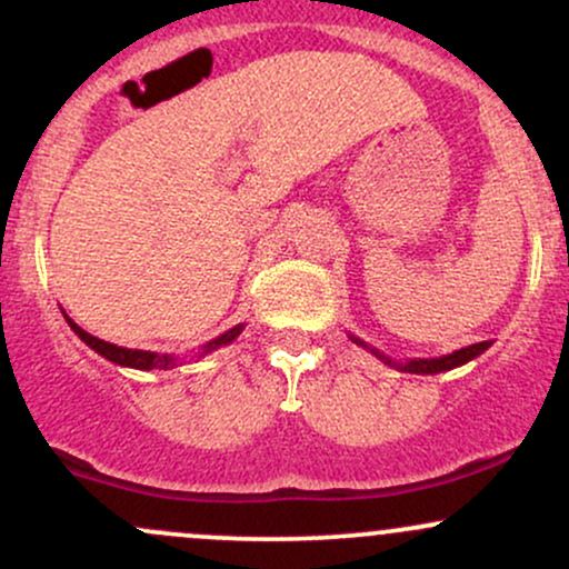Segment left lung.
Wrapping results in <instances>:
<instances>
[{
	"label": "left lung",
	"mask_w": 569,
	"mask_h": 569,
	"mask_svg": "<svg viewBox=\"0 0 569 569\" xmlns=\"http://www.w3.org/2000/svg\"><path fill=\"white\" fill-rule=\"evenodd\" d=\"M350 339L356 345H361V348H367L371 356L380 358L382 363H388V367H393L398 371H409V375H439V371H449V369H457L462 367V363L473 361V358H479L481 352H485L489 345L492 342H476V345H468V348H460L455 352H449V356H439V358H409V361H393L390 356H385L377 348H371V345L363 342L361 337L350 335Z\"/></svg>",
	"instance_id": "left-lung-1"
}]
</instances>
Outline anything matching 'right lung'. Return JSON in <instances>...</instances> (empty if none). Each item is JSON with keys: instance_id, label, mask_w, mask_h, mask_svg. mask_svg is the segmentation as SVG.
<instances>
[{"instance_id": "add662e5", "label": "right lung", "mask_w": 569, "mask_h": 569, "mask_svg": "<svg viewBox=\"0 0 569 569\" xmlns=\"http://www.w3.org/2000/svg\"><path fill=\"white\" fill-rule=\"evenodd\" d=\"M61 312H63V310H61ZM63 318H67V323L71 326V331H74V335L80 337L82 342L88 345L90 350H96L98 356H103V358H107V361L117 363V367L139 369V371H152V369H158V371H168V369H176V367H179V361H181V358H179V356H173V352L133 350V348H120V345H112V342H103V339H98V337H93V335H88V331H84L82 326H77L74 321H71V318L67 316V312H63ZM243 329H246V326H243V323H238V326H232L230 331H224V335H219L217 339H211V342H206V345H202V348H200L198 358L208 356V352H213V350L224 348V345L234 342V339H238L240 335H243Z\"/></svg>"}]
</instances>
